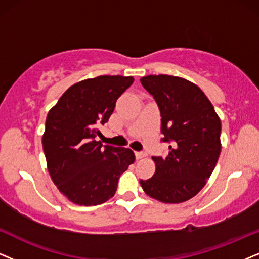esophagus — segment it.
Wrapping results in <instances>:
<instances>
[{
	"label": "esophagus",
	"mask_w": 259,
	"mask_h": 259,
	"mask_svg": "<svg viewBox=\"0 0 259 259\" xmlns=\"http://www.w3.org/2000/svg\"><path fill=\"white\" fill-rule=\"evenodd\" d=\"M135 155H136V159L139 160V159H143V158H145L147 154H146L145 152H136Z\"/></svg>",
	"instance_id": "1"
}]
</instances>
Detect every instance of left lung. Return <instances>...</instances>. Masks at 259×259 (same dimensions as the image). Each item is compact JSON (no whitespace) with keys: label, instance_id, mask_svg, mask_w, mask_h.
<instances>
[{"label":"left lung","instance_id":"8db88e82","mask_svg":"<svg viewBox=\"0 0 259 259\" xmlns=\"http://www.w3.org/2000/svg\"><path fill=\"white\" fill-rule=\"evenodd\" d=\"M142 86L154 97L161 114L166 158L153 156L155 173L140 184L149 197L182 203L198 194L211 176L221 152V120L197 84L172 75H147Z\"/></svg>","mask_w":259,"mask_h":259}]
</instances>
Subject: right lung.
I'll return each instance as SVG.
<instances>
[{
	"mask_svg": "<svg viewBox=\"0 0 259 259\" xmlns=\"http://www.w3.org/2000/svg\"><path fill=\"white\" fill-rule=\"evenodd\" d=\"M133 76L100 75L74 83L49 111L42 148L52 182L69 201L98 205L116 194L118 179L135 161L132 149L96 141Z\"/></svg>",
	"mask_w": 259,
	"mask_h": 259,
	"instance_id": "add662e5",
	"label": "right lung"
}]
</instances>
